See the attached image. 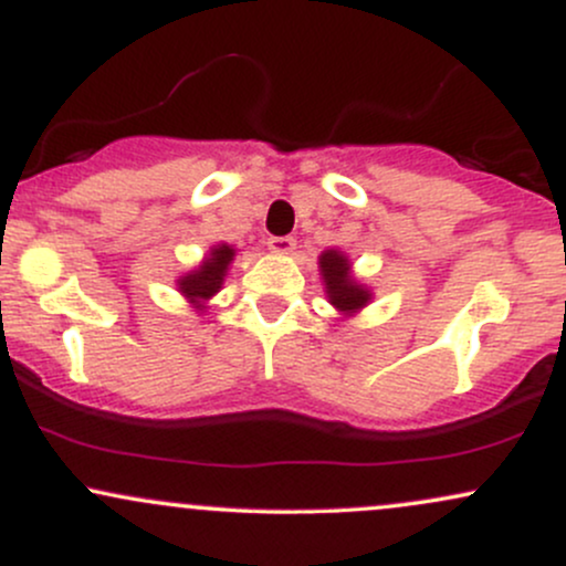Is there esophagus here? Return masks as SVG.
I'll return each instance as SVG.
<instances>
[{
    "mask_svg": "<svg viewBox=\"0 0 566 566\" xmlns=\"http://www.w3.org/2000/svg\"><path fill=\"white\" fill-rule=\"evenodd\" d=\"M269 250L276 252V255H292V250H295V239H292V237H271L269 239Z\"/></svg>",
    "mask_w": 566,
    "mask_h": 566,
    "instance_id": "1",
    "label": "esophagus"
}]
</instances>
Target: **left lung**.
Here are the masks:
<instances>
[{
  "instance_id": "obj_1",
  "label": "left lung",
  "mask_w": 566,
  "mask_h": 566,
  "mask_svg": "<svg viewBox=\"0 0 566 566\" xmlns=\"http://www.w3.org/2000/svg\"><path fill=\"white\" fill-rule=\"evenodd\" d=\"M319 274L324 282V295L340 319L359 314L367 303H373V290L361 279L354 276V265L343 250H324L319 255Z\"/></svg>"
}]
</instances>
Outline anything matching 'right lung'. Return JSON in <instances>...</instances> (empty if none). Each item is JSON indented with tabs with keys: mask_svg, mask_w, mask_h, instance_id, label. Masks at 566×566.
Instances as JSON below:
<instances>
[{
	"mask_svg": "<svg viewBox=\"0 0 566 566\" xmlns=\"http://www.w3.org/2000/svg\"><path fill=\"white\" fill-rule=\"evenodd\" d=\"M237 258V247L233 244H212L210 252L201 258L199 265H193L191 271H186L184 276L175 279V287H178L180 295L191 303V308L205 311L207 301L216 297L220 287H223L226 274H229V265Z\"/></svg>",
	"mask_w": 566,
	"mask_h": 566,
	"instance_id": "1",
	"label": "right lung"
}]
</instances>
